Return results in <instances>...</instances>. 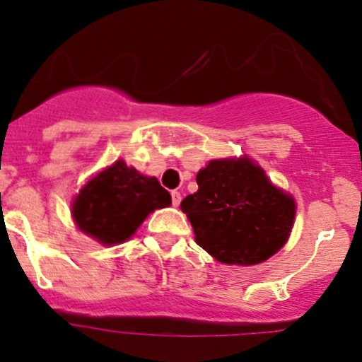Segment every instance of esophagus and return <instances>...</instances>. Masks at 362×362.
<instances>
[{"label":"esophagus","mask_w":362,"mask_h":362,"mask_svg":"<svg viewBox=\"0 0 362 362\" xmlns=\"http://www.w3.org/2000/svg\"><path fill=\"white\" fill-rule=\"evenodd\" d=\"M180 202H182L180 192L173 190V192H172V204H173V207H178V205H180Z\"/></svg>","instance_id":"34e87169"}]
</instances>
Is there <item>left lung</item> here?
Masks as SVG:
<instances>
[{
	"mask_svg": "<svg viewBox=\"0 0 362 362\" xmlns=\"http://www.w3.org/2000/svg\"><path fill=\"white\" fill-rule=\"evenodd\" d=\"M197 185L180 207L197 244L218 262L260 264L286 244L294 199L274 187L252 160H212L197 173Z\"/></svg>",
	"mask_w": 362,
	"mask_h": 362,
	"instance_id": "left-lung-1",
	"label": "left lung"
}]
</instances>
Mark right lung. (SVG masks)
I'll list each match as a JSON object with an SVG mask.
<instances>
[{
  "label": "right lung",
  "mask_w": 362,
  "mask_h": 362,
  "mask_svg": "<svg viewBox=\"0 0 362 362\" xmlns=\"http://www.w3.org/2000/svg\"><path fill=\"white\" fill-rule=\"evenodd\" d=\"M170 204V194L157 178L140 175L118 160L81 189L73 202V218L85 234L112 245L127 240L155 209Z\"/></svg>",
  "instance_id": "1"
}]
</instances>
